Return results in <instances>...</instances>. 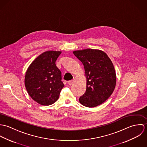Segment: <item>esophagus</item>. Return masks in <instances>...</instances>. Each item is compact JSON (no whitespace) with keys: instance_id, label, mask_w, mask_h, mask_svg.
Instances as JSON below:
<instances>
[{"instance_id":"1","label":"esophagus","mask_w":147,"mask_h":147,"mask_svg":"<svg viewBox=\"0 0 147 147\" xmlns=\"http://www.w3.org/2000/svg\"><path fill=\"white\" fill-rule=\"evenodd\" d=\"M74 82H75V79H72V80H70V81L68 82V84L71 85L74 84Z\"/></svg>"}]
</instances>
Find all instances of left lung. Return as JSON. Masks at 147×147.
Listing matches in <instances>:
<instances>
[{"instance_id":"1","label":"left lung","mask_w":147,"mask_h":147,"mask_svg":"<svg viewBox=\"0 0 147 147\" xmlns=\"http://www.w3.org/2000/svg\"><path fill=\"white\" fill-rule=\"evenodd\" d=\"M73 53L83 64L86 79V91L79 102L88 107L102 104L111 95L116 85V73L111 59L106 53L98 49H85Z\"/></svg>"}]
</instances>
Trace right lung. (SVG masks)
I'll list each match as a JSON object with an SVG mask.
<instances>
[{
    "mask_svg": "<svg viewBox=\"0 0 147 147\" xmlns=\"http://www.w3.org/2000/svg\"><path fill=\"white\" fill-rule=\"evenodd\" d=\"M61 51L49 50L38 55L28 67L25 86L30 97L41 105L49 106L59 98L64 85L55 62Z\"/></svg>",
    "mask_w": 147,
    "mask_h": 147,
    "instance_id": "right-lung-1",
    "label": "right lung"
}]
</instances>
